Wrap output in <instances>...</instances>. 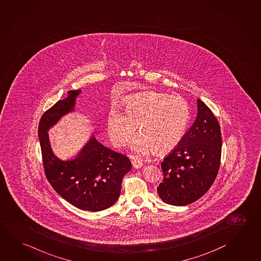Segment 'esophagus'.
<instances>
[{
  "label": "esophagus",
  "mask_w": 261,
  "mask_h": 261,
  "mask_svg": "<svg viewBox=\"0 0 261 261\" xmlns=\"http://www.w3.org/2000/svg\"><path fill=\"white\" fill-rule=\"evenodd\" d=\"M133 166L134 168H141L142 166V162L138 159H134L133 161Z\"/></svg>",
  "instance_id": "esophagus-1"
}]
</instances>
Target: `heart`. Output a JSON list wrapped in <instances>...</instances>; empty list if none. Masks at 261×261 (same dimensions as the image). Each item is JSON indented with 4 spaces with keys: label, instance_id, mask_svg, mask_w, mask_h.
Listing matches in <instances>:
<instances>
[{
    "label": "heart",
    "instance_id": "heart-1",
    "mask_svg": "<svg viewBox=\"0 0 261 261\" xmlns=\"http://www.w3.org/2000/svg\"><path fill=\"white\" fill-rule=\"evenodd\" d=\"M189 105L180 96L147 93L128 98L124 115L112 109L107 119V128L116 147H124L139 128L140 135L133 140L134 152L146 154L169 152L180 142L190 123Z\"/></svg>",
    "mask_w": 261,
    "mask_h": 261
}]
</instances>
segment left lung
<instances>
[{
    "mask_svg": "<svg viewBox=\"0 0 261 261\" xmlns=\"http://www.w3.org/2000/svg\"><path fill=\"white\" fill-rule=\"evenodd\" d=\"M198 101L197 119L180 142L162 162L163 182L157 188L165 203L185 206L201 198L218 174L222 135L208 106Z\"/></svg>",
    "mask_w": 261,
    "mask_h": 261,
    "instance_id": "left-lung-1",
    "label": "left lung"
}]
</instances>
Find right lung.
<instances>
[{"instance_id": "obj_1", "label": "right lung", "mask_w": 261, "mask_h": 261, "mask_svg": "<svg viewBox=\"0 0 261 261\" xmlns=\"http://www.w3.org/2000/svg\"><path fill=\"white\" fill-rule=\"evenodd\" d=\"M80 93L69 91L65 99L58 101L43 114L38 124L43 166L49 184L69 203L84 211L100 212L119 199L121 182L132 169V163L94 136L73 160L62 161L54 155L47 130L62 116L74 110L76 96Z\"/></svg>"}]
</instances>
